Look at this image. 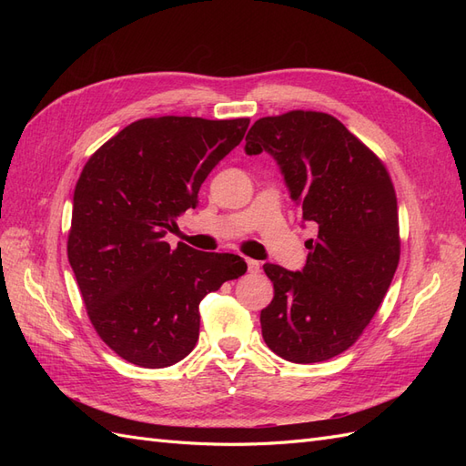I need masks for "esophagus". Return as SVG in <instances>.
Instances as JSON below:
<instances>
[{"label":"esophagus","mask_w":466,"mask_h":466,"mask_svg":"<svg viewBox=\"0 0 466 466\" xmlns=\"http://www.w3.org/2000/svg\"><path fill=\"white\" fill-rule=\"evenodd\" d=\"M247 268H248L250 274H257V272H260V262L248 258V260H247Z\"/></svg>","instance_id":"obj_1"}]
</instances>
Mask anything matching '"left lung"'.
I'll list each match as a JSON object with an SVG mask.
<instances>
[{
  "label": "left lung",
  "mask_w": 466,
  "mask_h": 466,
  "mask_svg": "<svg viewBox=\"0 0 466 466\" xmlns=\"http://www.w3.org/2000/svg\"><path fill=\"white\" fill-rule=\"evenodd\" d=\"M245 151H268L303 221L307 264H264L274 299L260 311L266 346L293 363L342 354L383 301L400 258L397 194L387 168L327 112L291 110L252 124Z\"/></svg>",
  "instance_id": "1"
}]
</instances>
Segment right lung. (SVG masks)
<instances>
[{
	"label": "right lung",
	"instance_id": "right-lung-1",
	"mask_svg": "<svg viewBox=\"0 0 466 466\" xmlns=\"http://www.w3.org/2000/svg\"><path fill=\"white\" fill-rule=\"evenodd\" d=\"M248 122L142 118L83 167L67 258L91 324L122 360L161 370L187 358L198 342L200 301L247 272L241 257L171 248L165 235L198 204L202 182Z\"/></svg>",
	"mask_w": 466,
	"mask_h": 466
}]
</instances>
